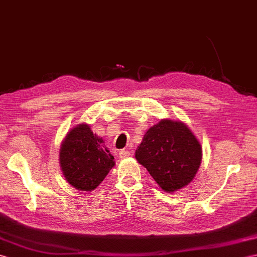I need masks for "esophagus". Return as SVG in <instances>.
<instances>
[{
  "label": "esophagus",
  "mask_w": 257,
  "mask_h": 257,
  "mask_svg": "<svg viewBox=\"0 0 257 257\" xmlns=\"http://www.w3.org/2000/svg\"><path fill=\"white\" fill-rule=\"evenodd\" d=\"M119 157H120V159H127L130 157V152L128 150H121L119 152Z\"/></svg>",
  "instance_id": "esophagus-1"
}]
</instances>
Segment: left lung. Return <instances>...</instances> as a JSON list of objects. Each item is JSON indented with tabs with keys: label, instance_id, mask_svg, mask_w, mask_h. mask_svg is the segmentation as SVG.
I'll list each match as a JSON object with an SVG mask.
<instances>
[{
	"label": "left lung",
	"instance_id": "left-lung-1",
	"mask_svg": "<svg viewBox=\"0 0 257 257\" xmlns=\"http://www.w3.org/2000/svg\"><path fill=\"white\" fill-rule=\"evenodd\" d=\"M136 159L165 192L188 185L201 162V146L186 124L163 119L149 129Z\"/></svg>",
	"mask_w": 257,
	"mask_h": 257
}]
</instances>
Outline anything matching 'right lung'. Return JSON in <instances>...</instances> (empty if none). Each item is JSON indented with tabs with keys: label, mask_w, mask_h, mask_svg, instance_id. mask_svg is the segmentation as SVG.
<instances>
[{
	"label": "right lung",
	"mask_w": 257,
	"mask_h": 257,
	"mask_svg": "<svg viewBox=\"0 0 257 257\" xmlns=\"http://www.w3.org/2000/svg\"><path fill=\"white\" fill-rule=\"evenodd\" d=\"M60 165L64 177L79 190H93L104 181L115 165L114 157L104 141L82 123L65 137L60 149Z\"/></svg>",
	"instance_id": "obj_1"
}]
</instances>
